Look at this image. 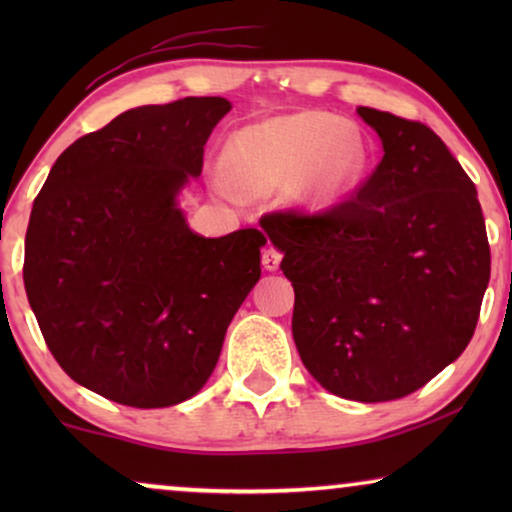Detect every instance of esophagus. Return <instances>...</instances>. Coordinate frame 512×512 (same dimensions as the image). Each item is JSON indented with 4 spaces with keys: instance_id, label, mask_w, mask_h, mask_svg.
Masks as SVG:
<instances>
[{
    "instance_id": "obj_1",
    "label": "esophagus",
    "mask_w": 512,
    "mask_h": 512,
    "mask_svg": "<svg viewBox=\"0 0 512 512\" xmlns=\"http://www.w3.org/2000/svg\"><path fill=\"white\" fill-rule=\"evenodd\" d=\"M279 263H282V251L275 249V247H268L263 251V268L275 272L279 268Z\"/></svg>"
}]
</instances>
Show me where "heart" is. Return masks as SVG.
<instances>
[{
    "label": "heart",
    "mask_w": 512,
    "mask_h": 512,
    "mask_svg": "<svg viewBox=\"0 0 512 512\" xmlns=\"http://www.w3.org/2000/svg\"><path fill=\"white\" fill-rule=\"evenodd\" d=\"M230 174L256 193L300 186L307 198L331 200L359 179L366 151L340 118L303 111L249 125L226 146Z\"/></svg>",
    "instance_id": "obj_1"
}]
</instances>
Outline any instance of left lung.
<instances>
[{
  "instance_id": "8db88e82",
  "label": "left lung",
  "mask_w": 512,
  "mask_h": 512,
  "mask_svg": "<svg viewBox=\"0 0 512 512\" xmlns=\"http://www.w3.org/2000/svg\"><path fill=\"white\" fill-rule=\"evenodd\" d=\"M384 156L349 198L279 209L263 228L296 291L293 340L321 387L396 401L464 352L489 284L471 177L429 125L359 107Z\"/></svg>"
}]
</instances>
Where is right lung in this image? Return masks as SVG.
Returning a JSON list of instances; mask_svg holds the SVG:
<instances>
[{
  "label": "right lung",
  "mask_w": 512,
  "mask_h": 512,
  "mask_svg": "<svg viewBox=\"0 0 512 512\" xmlns=\"http://www.w3.org/2000/svg\"><path fill=\"white\" fill-rule=\"evenodd\" d=\"M228 111L223 97L125 111L67 146L34 198L27 300L60 368L109 401L198 394L261 277V230L200 237L174 200Z\"/></svg>",
  "instance_id": "obj_1"
}]
</instances>
